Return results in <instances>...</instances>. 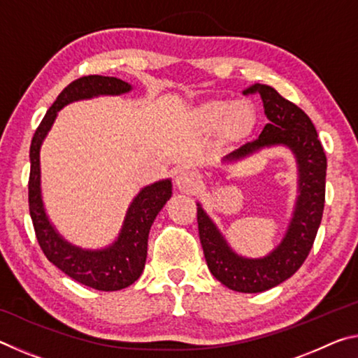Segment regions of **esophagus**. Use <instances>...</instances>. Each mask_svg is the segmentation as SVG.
Masks as SVG:
<instances>
[{
	"instance_id": "obj_1",
	"label": "esophagus",
	"mask_w": 358,
	"mask_h": 358,
	"mask_svg": "<svg viewBox=\"0 0 358 358\" xmlns=\"http://www.w3.org/2000/svg\"><path fill=\"white\" fill-rule=\"evenodd\" d=\"M175 183H177L178 189H181V191L196 192L202 185V178H201V175L192 172V171H181L177 175V180H175Z\"/></svg>"
}]
</instances>
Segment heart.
Here are the masks:
<instances>
[{
	"mask_svg": "<svg viewBox=\"0 0 358 358\" xmlns=\"http://www.w3.org/2000/svg\"><path fill=\"white\" fill-rule=\"evenodd\" d=\"M205 117L213 124L227 123L234 134H245L256 123V110L246 101H217L205 107Z\"/></svg>",
	"mask_w": 358,
	"mask_h": 358,
	"instance_id": "heart-1",
	"label": "heart"
}]
</instances>
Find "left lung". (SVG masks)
I'll list each match as a JSON object with an SVG mask.
<instances>
[{
  "mask_svg": "<svg viewBox=\"0 0 358 358\" xmlns=\"http://www.w3.org/2000/svg\"><path fill=\"white\" fill-rule=\"evenodd\" d=\"M245 93L260 96L270 123L256 141L241 145L224 161H238L270 145H287L296 156L300 172V196L292 222L282 243L270 256L257 260L241 259L230 251L201 207L197 224L205 260L216 280L237 292L256 294L286 281L310 254L324 213L327 156L313 121L299 106L284 99L268 85L256 83Z\"/></svg>",
  "mask_w": 358,
  "mask_h": 358,
  "instance_id": "8db88e82",
  "label": "left lung"
}]
</instances>
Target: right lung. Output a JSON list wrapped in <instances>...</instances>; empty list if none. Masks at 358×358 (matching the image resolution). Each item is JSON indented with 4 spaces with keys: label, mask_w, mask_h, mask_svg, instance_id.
Wrapping results in <instances>:
<instances>
[{
    "label": "right lung",
    "mask_w": 358,
    "mask_h": 358,
    "mask_svg": "<svg viewBox=\"0 0 358 358\" xmlns=\"http://www.w3.org/2000/svg\"><path fill=\"white\" fill-rule=\"evenodd\" d=\"M131 90V85L117 77L83 76L71 82L57 101L48 108L45 117L36 129L29 147L28 205L36 238L42 252L59 270L77 282L96 290H120L131 286L142 275L147 260L148 234L156 215L172 196L169 180L147 186L131 203L118 241L104 251H83L71 246L59 237L48 222L41 201L39 187V148L50 129L59 108L77 99L93 98L98 94H121Z\"/></svg>",
    "instance_id": "right-lung-1"
}]
</instances>
